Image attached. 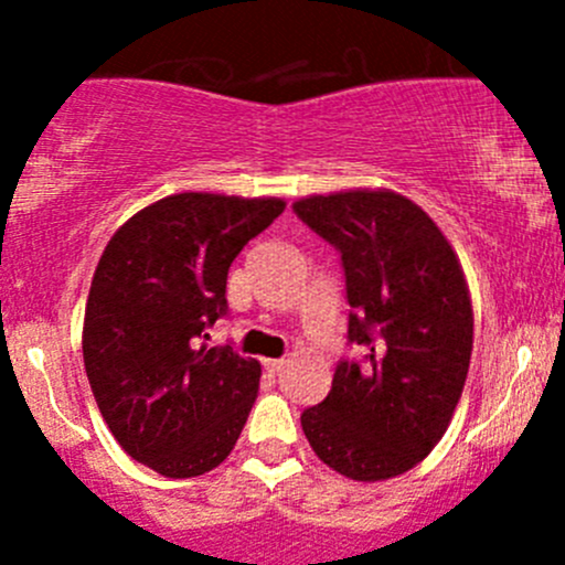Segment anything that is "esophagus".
<instances>
[{"label":"esophagus","mask_w":565,"mask_h":565,"mask_svg":"<svg viewBox=\"0 0 565 565\" xmlns=\"http://www.w3.org/2000/svg\"><path fill=\"white\" fill-rule=\"evenodd\" d=\"M284 366H287V361H284V358H267V361H265V369L270 374H278Z\"/></svg>","instance_id":"34e87169"}]
</instances>
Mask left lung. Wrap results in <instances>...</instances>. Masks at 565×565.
I'll return each mask as SVG.
<instances>
[{"label":"left lung","mask_w":565,"mask_h":565,"mask_svg":"<svg viewBox=\"0 0 565 565\" xmlns=\"http://www.w3.org/2000/svg\"><path fill=\"white\" fill-rule=\"evenodd\" d=\"M339 248L352 344L330 393L300 424L319 459L352 481L413 470L443 440L472 352V303L457 250L415 202L358 188L292 204Z\"/></svg>","instance_id":"1"}]
</instances>
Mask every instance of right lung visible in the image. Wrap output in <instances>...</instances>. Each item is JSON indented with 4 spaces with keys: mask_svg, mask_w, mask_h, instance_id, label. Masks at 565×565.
Segmentation results:
<instances>
[{
    "mask_svg": "<svg viewBox=\"0 0 565 565\" xmlns=\"http://www.w3.org/2000/svg\"><path fill=\"white\" fill-rule=\"evenodd\" d=\"M284 199L174 193L125 221L100 256L84 311V369L114 440L167 478L230 457L259 393L262 366L199 347L226 315V276Z\"/></svg>",
    "mask_w": 565,
    "mask_h": 565,
    "instance_id": "obj_1",
    "label": "right lung"
}]
</instances>
